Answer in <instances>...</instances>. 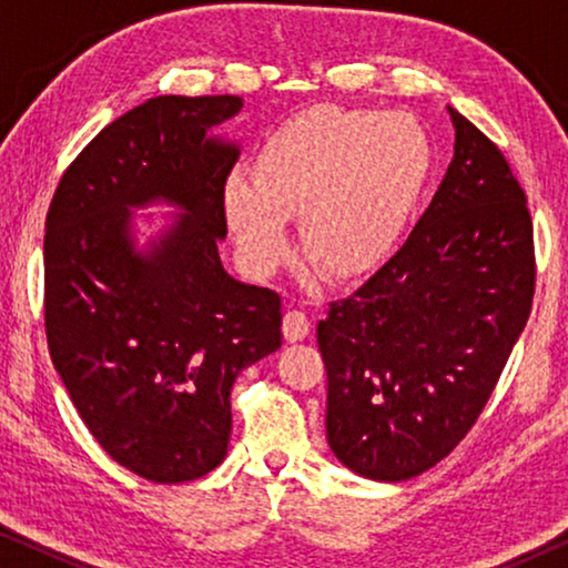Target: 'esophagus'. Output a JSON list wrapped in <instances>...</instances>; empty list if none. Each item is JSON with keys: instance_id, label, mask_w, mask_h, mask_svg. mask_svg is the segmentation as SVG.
<instances>
[{"instance_id": "1", "label": "esophagus", "mask_w": 568, "mask_h": 568, "mask_svg": "<svg viewBox=\"0 0 568 568\" xmlns=\"http://www.w3.org/2000/svg\"><path fill=\"white\" fill-rule=\"evenodd\" d=\"M282 328L286 341H302L310 333V321L305 313H300V310H290V313L284 315Z\"/></svg>"}]
</instances>
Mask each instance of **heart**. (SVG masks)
Instances as JSON below:
<instances>
[{
	"label": "heart",
	"mask_w": 568,
	"mask_h": 568,
	"mask_svg": "<svg viewBox=\"0 0 568 568\" xmlns=\"http://www.w3.org/2000/svg\"><path fill=\"white\" fill-rule=\"evenodd\" d=\"M429 173L432 142L414 115L315 105L263 139L253 181L224 183V220L255 276L286 258L284 220L300 216L313 266L331 278H359L398 247Z\"/></svg>",
	"instance_id": "b5f03b06"
}]
</instances>
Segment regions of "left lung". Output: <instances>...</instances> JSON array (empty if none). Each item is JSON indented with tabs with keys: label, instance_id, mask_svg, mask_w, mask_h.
Wrapping results in <instances>:
<instances>
[{
	"label": "left lung",
	"instance_id": "obj_1",
	"mask_svg": "<svg viewBox=\"0 0 568 568\" xmlns=\"http://www.w3.org/2000/svg\"><path fill=\"white\" fill-rule=\"evenodd\" d=\"M455 158L406 243L317 323L325 434L346 468L406 480L453 453L530 317L532 220L499 146L449 108Z\"/></svg>",
	"mask_w": 568,
	"mask_h": 568
}]
</instances>
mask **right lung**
<instances>
[{
    "label": "right lung",
    "instance_id": "right-lung-1",
    "mask_svg": "<svg viewBox=\"0 0 568 568\" xmlns=\"http://www.w3.org/2000/svg\"><path fill=\"white\" fill-rule=\"evenodd\" d=\"M237 95H160L100 131L45 214L51 362L98 445L154 484L206 476L227 455L230 390L282 346V297L220 261L222 193L237 146L206 136ZM165 197L179 222L139 254L131 205Z\"/></svg>",
    "mask_w": 568,
    "mask_h": 568
}]
</instances>
